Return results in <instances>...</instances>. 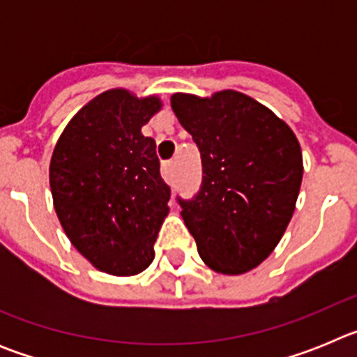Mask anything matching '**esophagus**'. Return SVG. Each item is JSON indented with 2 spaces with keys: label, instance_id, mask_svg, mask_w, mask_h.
<instances>
[{
  "label": "esophagus",
  "instance_id": "34e87169",
  "mask_svg": "<svg viewBox=\"0 0 357 357\" xmlns=\"http://www.w3.org/2000/svg\"><path fill=\"white\" fill-rule=\"evenodd\" d=\"M173 173H175V160H166V162L162 164L164 181L172 184V182H173Z\"/></svg>",
  "mask_w": 357,
  "mask_h": 357
}]
</instances>
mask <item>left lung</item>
<instances>
[{"instance_id":"8db88e82","label":"left lung","mask_w":357,"mask_h":357,"mask_svg":"<svg viewBox=\"0 0 357 357\" xmlns=\"http://www.w3.org/2000/svg\"><path fill=\"white\" fill-rule=\"evenodd\" d=\"M172 109L200 150L198 193L176 197L198 254L214 272H248L272 254L291 220L301 144L272 110L236 91L173 94Z\"/></svg>"}]
</instances>
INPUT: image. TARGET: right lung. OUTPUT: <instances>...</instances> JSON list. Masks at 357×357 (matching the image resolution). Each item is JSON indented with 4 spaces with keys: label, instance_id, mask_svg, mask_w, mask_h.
Wrapping results in <instances>:
<instances>
[{
    "label": "right lung",
    "instance_id": "add662e5",
    "mask_svg": "<svg viewBox=\"0 0 357 357\" xmlns=\"http://www.w3.org/2000/svg\"><path fill=\"white\" fill-rule=\"evenodd\" d=\"M159 98L112 89L68 123L50 164L56 216L73 247L98 270L135 275L153 261V243L168 216L155 141L141 127Z\"/></svg>",
    "mask_w": 357,
    "mask_h": 357
}]
</instances>
